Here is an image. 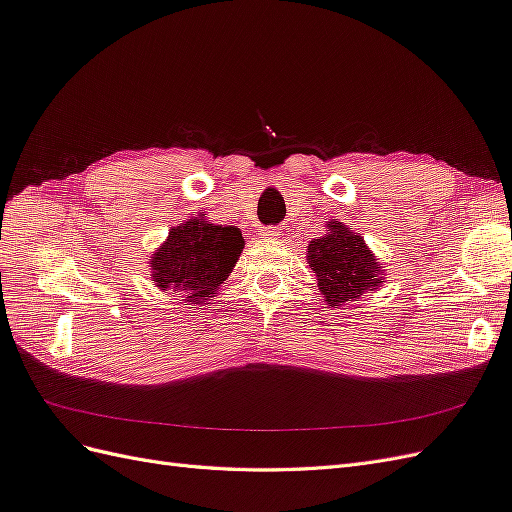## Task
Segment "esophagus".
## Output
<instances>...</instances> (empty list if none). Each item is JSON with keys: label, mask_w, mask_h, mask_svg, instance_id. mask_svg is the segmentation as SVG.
I'll return each mask as SVG.
<instances>
[{"label": "esophagus", "mask_w": 512, "mask_h": 512, "mask_svg": "<svg viewBox=\"0 0 512 512\" xmlns=\"http://www.w3.org/2000/svg\"><path fill=\"white\" fill-rule=\"evenodd\" d=\"M262 237H277V228H262V232H260Z\"/></svg>", "instance_id": "1"}]
</instances>
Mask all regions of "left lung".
Segmentation results:
<instances>
[{
    "mask_svg": "<svg viewBox=\"0 0 512 512\" xmlns=\"http://www.w3.org/2000/svg\"><path fill=\"white\" fill-rule=\"evenodd\" d=\"M307 260L318 277L324 301L331 305L354 301L380 284V265L374 254L367 250L363 237L342 222H329L327 235L309 241Z\"/></svg>",
    "mask_w": 512,
    "mask_h": 512,
    "instance_id": "obj_1",
    "label": "left lung"
}]
</instances>
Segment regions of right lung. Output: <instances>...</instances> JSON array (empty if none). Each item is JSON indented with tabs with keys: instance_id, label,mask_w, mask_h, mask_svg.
Masks as SVG:
<instances>
[{
	"instance_id": "1",
	"label": "right lung",
	"mask_w": 512,
	"mask_h": 512,
	"mask_svg": "<svg viewBox=\"0 0 512 512\" xmlns=\"http://www.w3.org/2000/svg\"><path fill=\"white\" fill-rule=\"evenodd\" d=\"M243 250L235 226L190 220L170 230L166 243L151 256L153 282L177 290L185 303H203L226 280Z\"/></svg>"
}]
</instances>
